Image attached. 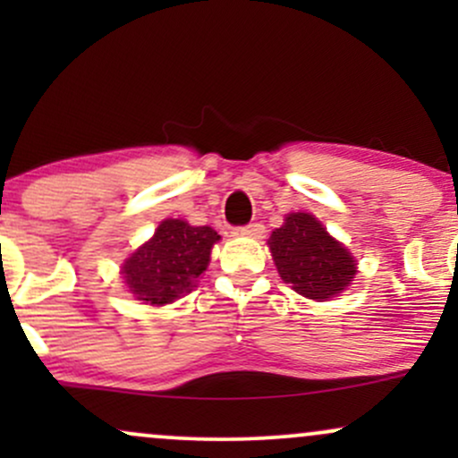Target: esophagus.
Masks as SVG:
<instances>
[{
  "instance_id": "obj_1",
  "label": "esophagus",
  "mask_w": 458,
  "mask_h": 458,
  "mask_svg": "<svg viewBox=\"0 0 458 458\" xmlns=\"http://www.w3.org/2000/svg\"><path fill=\"white\" fill-rule=\"evenodd\" d=\"M239 233L247 236V239H260L262 233H265V225L259 224V222L247 224V225H243V228H239Z\"/></svg>"
}]
</instances>
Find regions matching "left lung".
Segmentation results:
<instances>
[{
    "instance_id": "8db88e82",
    "label": "left lung",
    "mask_w": 458,
    "mask_h": 458,
    "mask_svg": "<svg viewBox=\"0 0 458 458\" xmlns=\"http://www.w3.org/2000/svg\"><path fill=\"white\" fill-rule=\"evenodd\" d=\"M269 250L282 280L314 301L343 293L357 273L351 251L310 213L286 215L282 228L271 233Z\"/></svg>"
}]
</instances>
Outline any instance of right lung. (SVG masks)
<instances>
[{
    "mask_svg": "<svg viewBox=\"0 0 458 458\" xmlns=\"http://www.w3.org/2000/svg\"><path fill=\"white\" fill-rule=\"evenodd\" d=\"M219 239L211 225L163 219L152 239L124 260V284L138 301L150 306L176 301L196 288Z\"/></svg>",
    "mask_w": 458,
    "mask_h": 458,
    "instance_id": "obj_1",
    "label": "right lung"
}]
</instances>
